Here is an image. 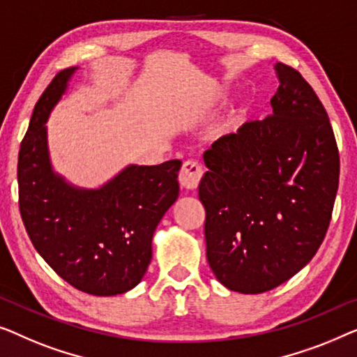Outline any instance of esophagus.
<instances>
[{"mask_svg":"<svg viewBox=\"0 0 357 357\" xmlns=\"http://www.w3.org/2000/svg\"><path fill=\"white\" fill-rule=\"evenodd\" d=\"M202 176H204L202 167H200L197 162H194V160H188V162H184L183 168H181L179 172V184L183 185L184 189L194 190L197 189Z\"/></svg>","mask_w":357,"mask_h":357,"instance_id":"1","label":"esophagus"}]
</instances>
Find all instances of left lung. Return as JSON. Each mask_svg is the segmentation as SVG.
Returning a JSON list of instances; mask_svg holds the SVG:
<instances>
[{
	"mask_svg": "<svg viewBox=\"0 0 357 357\" xmlns=\"http://www.w3.org/2000/svg\"><path fill=\"white\" fill-rule=\"evenodd\" d=\"M273 114L243 124L204 153L210 268L243 294L277 288L305 267L327 234L340 179L333 129L317 93L277 63Z\"/></svg>",
	"mask_w": 357,
	"mask_h": 357,
	"instance_id": "8db88e82",
	"label": "left lung"
}]
</instances>
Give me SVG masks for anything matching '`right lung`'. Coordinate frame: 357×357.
<instances>
[{
    "mask_svg": "<svg viewBox=\"0 0 357 357\" xmlns=\"http://www.w3.org/2000/svg\"><path fill=\"white\" fill-rule=\"evenodd\" d=\"M76 69L58 73L35 105L19 150V210L33 248L59 277L87 294L114 296L147 272L155 228L178 199L181 162L130 165L90 190L54 174L45 123Z\"/></svg>",
    "mask_w": 357,
    "mask_h": 357,
    "instance_id": "1",
    "label": "right lung"
}]
</instances>
